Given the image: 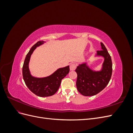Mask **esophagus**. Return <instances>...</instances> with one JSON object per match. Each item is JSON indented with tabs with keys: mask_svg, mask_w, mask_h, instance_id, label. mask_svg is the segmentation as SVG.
<instances>
[{
	"mask_svg": "<svg viewBox=\"0 0 133 133\" xmlns=\"http://www.w3.org/2000/svg\"><path fill=\"white\" fill-rule=\"evenodd\" d=\"M76 68V64L75 63H71L70 64V70H74Z\"/></svg>",
	"mask_w": 133,
	"mask_h": 133,
	"instance_id": "esophagus-1",
	"label": "esophagus"
}]
</instances>
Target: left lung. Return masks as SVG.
I'll return each mask as SVG.
<instances>
[{"mask_svg":"<svg viewBox=\"0 0 133 133\" xmlns=\"http://www.w3.org/2000/svg\"><path fill=\"white\" fill-rule=\"evenodd\" d=\"M102 50L97 51L96 55L104 58L102 69L93 71L87 63L80 64L75 69L77 73L76 88L84 96H93L103 90L109 82L112 74V62L110 54L103 43H101Z\"/></svg>","mask_w":133,"mask_h":133,"instance_id":"8db88e82","label":"left lung"}]
</instances>
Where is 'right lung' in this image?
<instances>
[{"label": "right lung", "mask_w": 133, "mask_h": 133, "mask_svg": "<svg viewBox=\"0 0 133 133\" xmlns=\"http://www.w3.org/2000/svg\"><path fill=\"white\" fill-rule=\"evenodd\" d=\"M44 41H39L31 48L27 54L23 66V77L29 89L34 94L41 97H46L54 95L61 84L62 80L69 73V66L59 68L53 74L45 78H35L30 74L29 63L30 56L36 48L41 45Z\"/></svg>", "instance_id": "1"}]
</instances>
